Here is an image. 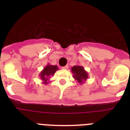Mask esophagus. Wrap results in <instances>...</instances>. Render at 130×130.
<instances>
[{
    "mask_svg": "<svg viewBox=\"0 0 130 130\" xmlns=\"http://www.w3.org/2000/svg\"><path fill=\"white\" fill-rule=\"evenodd\" d=\"M68 68V65L64 66V67H62V69H63V70H67Z\"/></svg>",
    "mask_w": 130,
    "mask_h": 130,
    "instance_id": "obj_1",
    "label": "esophagus"
}]
</instances>
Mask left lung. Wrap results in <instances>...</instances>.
Instances as JSON below:
<instances>
[{
    "label": "left lung",
    "instance_id": "1",
    "mask_svg": "<svg viewBox=\"0 0 130 130\" xmlns=\"http://www.w3.org/2000/svg\"><path fill=\"white\" fill-rule=\"evenodd\" d=\"M71 70H72L71 72L73 73V77L80 85L83 84L88 79V73L83 66H79V65L73 66V67H72Z\"/></svg>",
    "mask_w": 130,
    "mask_h": 130
}]
</instances>
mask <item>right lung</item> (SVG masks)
Listing matches in <instances>:
<instances>
[{
    "instance_id": "obj_1",
    "label": "right lung",
    "mask_w": 130,
    "mask_h": 130,
    "mask_svg": "<svg viewBox=\"0 0 130 130\" xmlns=\"http://www.w3.org/2000/svg\"><path fill=\"white\" fill-rule=\"evenodd\" d=\"M58 68L57 67V65H51V64H48L47 66L44 67L43 70L40 72L39 74V77L41 79L44 85H47L49 83V80L50 77L53 75L56 71L58 70Z\"/></svg>"
}]
</instances>
